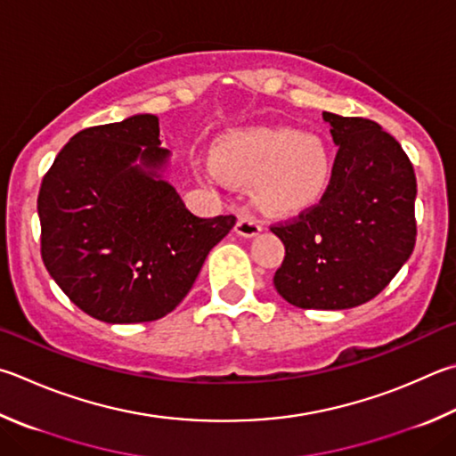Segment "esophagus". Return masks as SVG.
<instances>
[{
    "label": "esophagus",
    "mask_w": 456,
    "mask_h": 456,
    "mask_svg": "<svg viewBox=\"0 0 456 456\" xmlns=\"http://www.w3.org/2000/svg\"><path fill=\"white\" fill-rule=\"evenodd\" d=\"M235 233L241 237H256L261 233V223L251 215H241L235 225Z\"/></svg>",
    "instance_id": "obj_1"
}]
</instances>
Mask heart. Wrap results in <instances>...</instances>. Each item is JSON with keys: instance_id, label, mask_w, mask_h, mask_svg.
Wrapping results in <instances>:
<instances>
[{"instance_id": "obj_1", "label": "heart", "mask_w": 456, "mask_h": 456, "mask_svg": "<svg viewBox=\"0 0 456 456\" xmlns=\"http://www.w3.org/2000/svg\"><path fill=\"white\" fill-rule=\"evenodd\" d=\"M207 179L227 175L255 183V200L271 211H301L327 191L333 163L322 142L299 131H249L223 139L215 159L203 165Z\"/></svg>"}]
</instances>
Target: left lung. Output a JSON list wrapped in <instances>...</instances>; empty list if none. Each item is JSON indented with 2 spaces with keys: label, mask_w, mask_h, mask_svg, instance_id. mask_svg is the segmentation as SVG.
Segmentation results:
<instances>
[{
  "label": "left lung",
  "mask_w": 456,
  "mask_h": 456,
  "mask_svg": "<svg viewBox=\"0 0 456 456\" xmlns=\"http://www.w3.org/2000/svg\"><path fill=\"white\" fill-rule=\"evenodd\" d=\"M338 147L325 195L271 227L285 245L273 277L301 309L341 311L370 301L415 249L417 179L407 153L379 123L322 113Z\"/></svg>",
  "instance_id": "left-lung-1"
}]
</instances>
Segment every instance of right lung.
I'll return each mask as SVG.
<instances>
[{
    "label": "right lung",
    "mask_w": 456,
    "mask_h": 456,
    "mask_svg": "<svg viewBox=\"0 0 456 456\" xmlns=\"http://www.w3.org/2000/svg\"><path fill=\"white\" fill-rule=\"evenodd\" d=\"M151 113L79 131L37 197L41 256L61 291L111 325L157 321L191 291L233 215L201 219L169 181Z\"/></svg>",
    "instance_id": "add662e5"
}]
</instances>
